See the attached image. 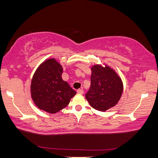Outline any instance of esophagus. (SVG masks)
Returning a JSON list of instances; mask_svg holds the SVG:
<instances>
[{
    "mask_svg": "<svg viewBox=\"0 0 158 158\" xmlns=\"http://www.w3.org/2000/svg\"><path fill=\"white\" fill-rule=\"evenodd\" d=\"M77 94H78L82 95V94H83L84 91H83V90L81 88V89H78V90H77Z\"/></svg>",
    "mask_w": 158,
    "mask_h": 158,
    "instance_id": "esophagus-1",
    "label": "esophagus"
}]
</instances>
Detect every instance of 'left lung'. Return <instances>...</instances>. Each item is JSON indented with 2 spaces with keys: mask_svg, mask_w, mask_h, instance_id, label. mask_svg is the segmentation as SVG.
<instances>
[{
  "mask_svg": "<svg viewBox=\"0 0 158 158\" xmlns=\"http://www.w3.org/2000/svg\"><path fill=\"white\" fill-rule=\"evenodd\" d=\"M90 86L85 98L94 109L106 111L115 106L122 96V80L112 69L94 65L91 68Z\"/></svg>",
  "mask_w": 158,
  "mask_h": 158,
  "instance_id": "1",
  "label": "left lung"
}]
</instances>
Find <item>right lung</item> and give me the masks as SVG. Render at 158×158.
Returning <instances> with one entry per match:
<instances>
[{
	"mask_svg": "<svg viewBox=\"0 0 158 158\" xmlns=\"http://www.w3.org/2000/svg\"><path fill=\"white\" fill-rule=\"evenodd\" d=\"M62 67L55 59L43 62L34 73L31 84V98L39 109L55 114L65 108L75 90L62 78Z\"/></svg>",
	"mask_w": 158,
	"mask_h": 158,
	"instance_id": "right-lung-1",
	"label": "right lung"
}]
</instances>
